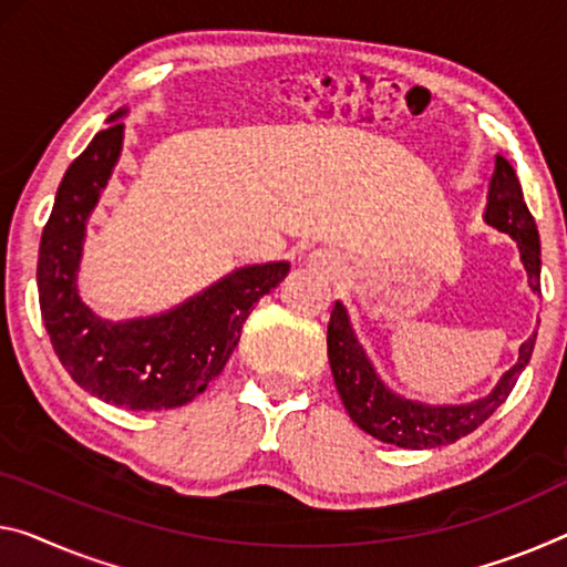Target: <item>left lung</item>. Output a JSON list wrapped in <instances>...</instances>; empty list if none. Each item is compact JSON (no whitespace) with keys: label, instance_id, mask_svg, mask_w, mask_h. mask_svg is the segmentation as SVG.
Listing matches in <instances>:
<instances>
[{"label":"left lung","instance_id":"obj_1","mask_svg":"<svg viewBox=\"0 0 567 567\" xmlns=\"http://www.w3.org/2000/svg\"><path fill=\"white\" fill-rule=\"evenodd\" d=\"M484 220L492 228L507 233L517 240L522 264L527 268L529 286L539 293V235L535 217L529 215L515 169L504 156L494 159V174L489 182V203H486ZM533 334L519 347V360L512 368L492 395L476 400L472 405H423L405 400L382 385L378 372L372 370L368 354L357 342L342 303H337L327 327V354L332 364L337 393L350 413L352 421L364 433L374 435L382 443H393L400 449H435L449 446L476 431L504 400L509 398L517 378L527 368L535 350Z\"/></svg>","mask_w":567,"mask_h":567}]
</instances>
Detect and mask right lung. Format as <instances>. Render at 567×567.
Returning <instances> with one entry per match:
<instances>
[{"instance_id": "1", "label": "right lung", "mask_w": 567, "mask_h": 567, "mask_svg": "<svg viewBox=\"0 0 567 567\" xmlns=\"http://www.w3.org/2000/svg\"><path fill=\"white\" fill-rule=\"evenodd\" d=\"M118 116L124 111L109 121ZM121 136L124 124L113 121L60 182L40 240V311L60 364L83 390L126 411H167L187 405L223 372L243 321L260 296L284 281L289 264L240 268L162 317L101 321L78 299L75 271L85 217L111 177Z\"/></svg>"}]
</instances>
